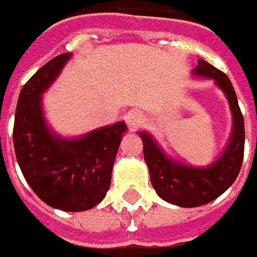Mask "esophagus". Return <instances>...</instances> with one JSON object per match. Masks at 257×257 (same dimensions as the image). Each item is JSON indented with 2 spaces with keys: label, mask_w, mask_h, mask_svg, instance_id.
I'll list each match as a JSON object with an SVG mask.
<instances>
[{
  "label": "esophagus",
  "mask_w": 257,
  "mask_h": 257,
  "mask_svg": "<svg viewBox=\"0 0 257 257\" xmlns=\"http://www.w3.org/2000/svg\"><path fill=\"white\" fill-rule=\"evenodd\" d=\"M142 121H143V115H142V112L139 110H131L126 114V123H128L131 131H136L138 126L142 123Z\"/></svg>",
  "instance_id": "obj_1"
}]
</instances>
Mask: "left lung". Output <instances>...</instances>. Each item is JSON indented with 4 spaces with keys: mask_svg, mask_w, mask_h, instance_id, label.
<instances>
[{
    "mask_svg": "<svg viewBox=\"0 0 257 257\" xmlns=\"http://www.w3.org/2000/svg\"><path fill=\"white\" fill-rule=\"evenodd\" d=\"M193 75L212 79L224 93L231 111V132L223 151L215 161L206 167L184 164L167 154L147 131L139 132L153 187L164 201L182 208L201 206L224 193L235 182L239 173L245 145L243 117L228 77L201 59L193 70Z\"/></svg>",
    "mask_w": 257,
    "mask_h": 257,
    "instance_id": "1",
    "label": "left lung"
}]
</instances>
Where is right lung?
<instances>
[{
	"instance_id": "right-lung-1",
	"label": "right lung",
	"mask_w": 257,
	"mask_h": 257,
	"mask_svg": "<svg viewBox=\"0 0 257 257\" xmlns=\"http://www.w3.org/2000/svg\"><path fill=\"white\" fill-rule=\"evenodd\" d=\"M71 56L62 53L49 60L22 88L15 112L14 146L26 182L45 204L82 212L106 197L118 147L128 128L118 121L77 138H64L49 126L42 95Z\"/></svg>"
}]
</instances>
